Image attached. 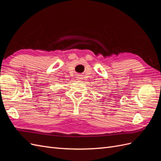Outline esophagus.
Wrapping results in <instances>:
<instances>
[{
  "label": "esophagus",
  "mask_w": 161,
  "mask_h": 161,
  "mask_svg": "<svg viewBox=\"0 0 161 161\" xmlns=\"http://www.w3.org/2000/svg\"><path fill=\"white\" fill-rule=\"evenodd\" d=\"M76 79L77 80H82V79H83V77H82V75H77L76 76Z\"/></svg>",
  "instance_id": "34e87169"
}]
</instances>
